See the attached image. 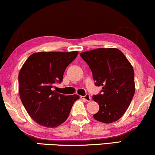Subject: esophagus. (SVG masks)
<instances>
[{"label": "esophagus", "instance_id": "esophagus-1", "mask_svg": "<svg viewBox=\"0 0 155 155\" xmlns=\"http://www.w3.org/2000/svg\"><path fill=\"white\" fill-rule=\"evenodd\" d=\"M81 98L82 99H84L87 101H90L91 99V96H90V95H89V94H86L85 96H81Z\"/></svg>", "mask_w": 155, "mask_h": 155}]
</instances>
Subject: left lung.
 Returning <instances> with one entry per match:
<instances>
[{
    "mask_svg": "<svg viewBox=\"0 0 155 155\" xmlns=\"http://www.w3.org/2000/svg\"><path fill=\"white\" fill-rule=\"evenodd\" d=\"M88 64L95 85L101 94L93 96L99 105L94 119L103 123L118 120L124 114L135 94L134 70L123 53L114 48H96L81 53Z\"/></svg>",
    "mask_w": 155,
    "mask_h": 155,
    "instance_id": "obj_1",
    "label": "left lung"
}]
</instances>
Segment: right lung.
<instances>
[{
	"instance_id": "obj_1",
	"label": "right lung",
	"mask_w": 155,
	"mask_h": 155,
	"mask_svg": "<svg viewBox=\"0 0 155 155\" xmlns=\"http://www.w3.org/2000/svg\"><path fill=\"white\" fill-rule=\"evenodd\" d=\"M78 51H41L28 57L19 72V93L25 110L38 124L56 128L67 119L77 94L64 96L52 91L62 81L67 67Z\"/></svg>"
}]
</instances>
